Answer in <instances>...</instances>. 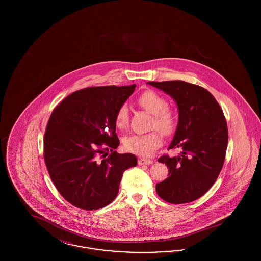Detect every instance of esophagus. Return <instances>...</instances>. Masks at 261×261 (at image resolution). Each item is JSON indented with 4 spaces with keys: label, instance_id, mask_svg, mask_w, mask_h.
Listing matches in <instances>:
<instances>
[{
    "label": "esophagus",
    "instance_id": "34e87169",
    "mask_svg": "<svg viewBox=\"0 0 261 261\" xmlns=\"http://www.w3.org/2000/svg\"><path fill=\"white\" fill-rule=\"evenodd\" d=\"M151 163H152L151 161L146 160V159H139L138 160V164L139 165H149V164H151Z\"/></svg>",
    "mask_w": 261,
    "mask_h": 261
}]
</instances>
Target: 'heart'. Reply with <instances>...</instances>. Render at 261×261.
Segmentation results:
<instances>
[{
	"instance_id": "heart-1",
	"label": "heart",
	"mask_w": 261,
	"mask_h": 261,
	"mask_svg": "<svg viewBox=\"0 0 261 261\" xmlns=\"http://www.w3.org/2000/svg\"><path fill=\"white\" fill-rule=\"evenodd\" d=\"M138 103L150 114H153L151 127L156 128L164 134H170L176 124L173 112L166 108L167 102L160 94L153 91L144 92L138 99ZM128 109L121 106L115 114V126L123 130L128 125ZM162 145V134L154 130L147 134H134L125 137L123 146L128 151L139 155L149 156Z\"/></svg>"
}]
</instances>
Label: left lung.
Instances as JSON below:
<instances>
[{"instance_id":"left-lung-1","label":"left lung","mask_w":261,"mask_h":261,"mask_svg":"<svg viewBox=\"0 0 261 261\" xmlns=\"http://www.w3.org/2000/svg\"><path fill=\"white\" fill-rule=\"evenodd\" d=\"M169 95L178 108V124L168 149H181L178 156L159 162L169 177L155 185L158 195L171 203H186L203 196L223 166L228 128L217 100L204 88L181 80L147 82Z\"/></svg>"}]
</instances>
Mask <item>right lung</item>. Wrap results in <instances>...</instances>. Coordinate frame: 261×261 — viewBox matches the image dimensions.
<instances>
[{
  "mask_svg": "<svg viewBox=\"0 0 261 261\" xmlns=\"http://www.w3.org/2000/svg\"><path fill=\"white\" fill-rule=\"evenodd\" d=\"M135 88H85L66 97L50 114L44 137L45 162L60 194L76 207L96 211L110 204L123 172L137 165L134 154L113 150L119 146L115 114ZM109 150L112 153L99 160V154Z\"/></svg>",
  "mask_w": 261,
  "mask_h": 261,
  "instance_id": "1",
  "label": "right lung"
}]
</instances>
